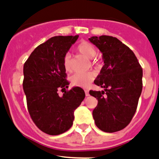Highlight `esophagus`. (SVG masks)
I'll return each mask as SVG.
<instances>
[{"mask_svg":"<svg viewBox=\"0 0 159 159\" xmlns=\"http://www.w3.org/2000/svg\"><path fill=\"white\" fill-rule=\"evenodd\" d=\"M84 92H85V95H86V97L89 96V91H88V90H84Z\"/></svg>","mask_w":159,"mask_h":159,"instance_id":"esophagus-1","label":"esophagus"}]
</instances>
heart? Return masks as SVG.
Listing matches in <instances>:
<instances>
[{
  "label": "heart",
  "instance_id": "1",
  "mask_svg": "<svg viewBox=\"0 0 159 159\" xmlns=\"http://www.w3.org/2000/svg\"><path fill=\"white\" fill-rule=\"evenodd\" d=\"M77 50L80 54L84 56L88 59H91L96 55V49L94 46L91 43L88 41H81L77 46ZM93 64L98 65V62L97 61H93ZM63 66L66 71H71V59L68 55L65 56L63 58ZM95 75L92 71L88 72H77L71 77V84L74 86L81 87V88H86L91 84L94 79Z\"/></svg>",
  "mask_w": 159,
  "mask_h": 159
}]
</instances>
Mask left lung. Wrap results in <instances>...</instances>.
Wrapping results in <instances>:
<instances>
[{
    "label": "left lung",
    "mask_w": 159,
    "mask_h": 159,
    "mask_svg": "<svg viewBox=\"0 0 159 159\" xmlns=\"http://www.w3.org/2000/svg\"><path fill=\"white\" fill-rule=\"evenodd\" d=\"M91 43L103 54L104 66L94 84L104 91H90L98 101L93 110L96 126L106 133L126 127L137 109L143 90V68L134 52L117 38L92 36Z\"/></svg>",
    "instance_id": "1"
}]
</instances>
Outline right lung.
Wrapping results in <instances>:
<instances>
[{
	"instance_id": "add662e5",
	"label": "right lung",
	"mask_w": 159,
	"mask_h": 159,
	"mask_svg": "<svg viewBox=\"0 0 159 159\" xmlns=\"http://www.w3.org/2000/svg\"><path fill=\"white\" fill-rule=\"evenodd\" d=\"M76 36H58L38 46L23 66V88L28 111L36 126L46 134L56 136L69 129L74 111L84 99V90L75 87L66 91L69 82L63 58ZM65 90L62 97L57 90Z\"/></svg>"
}]
</instances>
